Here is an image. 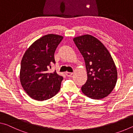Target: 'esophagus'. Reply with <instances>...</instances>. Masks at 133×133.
<instances>
[{"instance_id":"34e87169","label":"esophagus","mask_w":133,"mask_h":133,"mask_svg":"<svg viewBox=\"0 0 133 133\" xmlns=\"http://www.w3.org/2000/svg\"><path fill=\"white\" fill-rule=\"evenodd\" d=\"M65 74H66V75L67 77H71V76L73 75L72 72H66Z\"/></svg>"}]
</instances>
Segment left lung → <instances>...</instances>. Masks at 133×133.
I'll use <instances>...</instances> for the list:
<instances>
[{"mask_svg":"<svg viewBox=\"0 0 133 133\" xmlns=\"http://www.w3.org/2000/svg\"><path fill=\"white\" fill-rule=\"evenodd\" d=\"M73 41L85 63L88 78L81 87L82 92L94 99L107 97L117 81V68L109 51L101 41L90 35L75 37Z\"/></svg>","mask_w":133,"mask_h":133,"instance_id":"8db88e82","label":"left lung"}]
</instances>
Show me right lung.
Wrapping results in <instances>:
<instances>
[{
	"label": "right lung",
	"instance_id": "right-lung-1",
	"mask_svg": "<svg viewBox=\"0 0 133 133\" xmlns=\"http://www.w3.org/2000/svg\"><path fill=\"white\" fill-rule=\"evenodd\" d=\"M63 38L46 35L35 41L24 54L19 77L23 90L32 99L44 101L59 91L63 77L56 71L49 73L48 70L55 63L54 53Z\"/></svg>",
	"mask_w": 133,
	"mask_h": 133
}]
</instances>
